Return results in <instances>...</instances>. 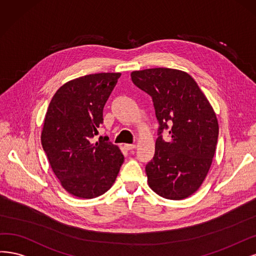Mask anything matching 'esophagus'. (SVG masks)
Segmentation results:
<instances>
[{
  "label": "esophagus",
  "instance_id": "esophagus-1",
  "mask_svg": "<svg viewBox=\"0 0 256 256\" xmlns=\"http://www.w3.org/2000/svg\"><path fill=\"white\" fill-rule=\"evenodd\" d=\"M124 148H126V150H133V149H135V148H136V146L135 144H124Z\"/></svg>",
  "mask_w": 256,
  "mask_h": 256
}]
</instances>
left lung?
<instances>
[{"mask_svg":"<svg viewBox=\"0 0 256 256\" xmlns=\"http://www.w3.org/2000/svg\"><path fill=\"white\" fill-rule=\"evenodd\" d=\"M133 83L152 96L160 122L153 160L146 166L148 184L169 200L194 194L210 171L219 126L215 110L187 72L152 68L130 73ZM170 128V139L161 137Z\"/></svg>","mask_w":256,"mask_h":256,"instance_id":"obj_1","label":"left lung"}]
</instances>
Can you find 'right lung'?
<instances>
[{
    "instance_id": "add662e5",
    "label": "right lung",
    "mask_w": 256,
    "mask_h": 256,
    "mask_svg": "<svg viewBox=\"0 0 256 256\" xmlns=\"http://www.w3.org/2000/svg\"><path fill=\"white\" fill-rule=\"evenodd\" d=\"M120 76L104 72L71 80L57 90L46 114L41 144L60 185L80 199L108 190L124 160L107 137L92 142Z\"/></svg>"
}]
</instances>
